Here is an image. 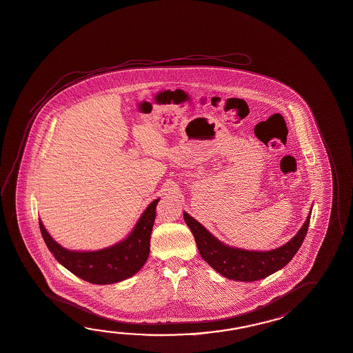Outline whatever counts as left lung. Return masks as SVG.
<instances>
[{
    "mask_svg": "<svg viewBox=\"0 0 353 353\" xmlns=\"http://www.w3.org/2000/svg\"><path fill=\"white\" fill-rule=\"evenodd\" d=\"M184 220L196 239L202 258L214 271L226 279L253 282L283 268L294 258L309 229L310 214L294 238L285 245L270 252H250L225 245L188 213L184 212Z\"/></svg>",
    "mask_w": 353,
    "mask_h": 353,
    "instance_id": "1",
    "label": "left lung"
}]
</instances>
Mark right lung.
I'll return each mask as SVG.
<instances>
[{
  "mask_svg": "<svg viewBox=\"0 0 353 353\" xmlns=\"http://www.w3.org/2000/svg\"><path fill=\"white\" fill-rule=\"evenodd\" d=\"M155 199L142 213L130 236L119 244L97 252H71L50 238L39 221L41 236L50 253L67 270L95 285H110L130 279L140 271L150 254V236L155 222Z\"/></svg>",
  "mask_w": 353,
  "mask_h": 353,
  "instance_id": "right-lung-1",
  "label": "right lung"
}]
</instances>
